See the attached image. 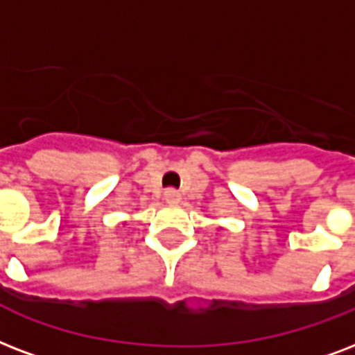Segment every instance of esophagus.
<instances>
[{
  "label": "esophagus",
  "instance_id": "1",
  "mask_svg": "<svg viewBox=\"0 0 355 355\" xmlns=\"http://www.w3.org/2000/svg\"><path fill=\"white\" fill-rule=\"evenodd\" d=\"M164 199H166L167 205H178L182 197H180V193H178L177 189L171 188V189H167L166 193H164Z\"/></svg>",
  "mask_w": 355,
  "mask_h": 355
}]
</instances>
